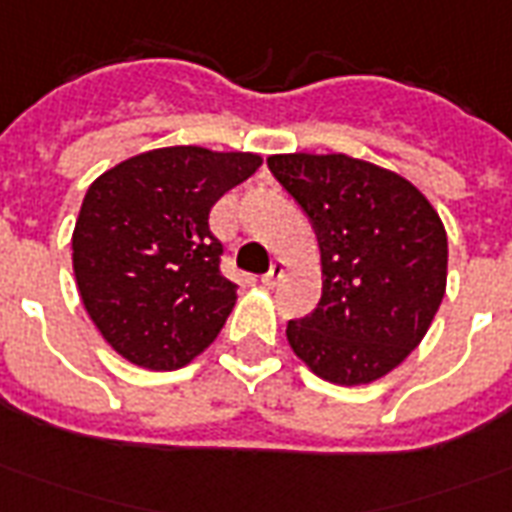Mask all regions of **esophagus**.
<instances>
[{
    "label": "esophagus",
    "instance_id": "1",
    "mask_svg": "<svg viewBox=\"0 0 512 512\" xmlns=\"http://www.w3.org/2000/svg\"><path fill=\"white\" fill-rule=\"evenodd\" d=\"M283 272H286V264H283V261H275V264L270 267V272L261 278V283H264V286H275V283L283 278Z\"/></svg>",
    "mask_w": 512,
    "mask_h": 512
}]
</instances>
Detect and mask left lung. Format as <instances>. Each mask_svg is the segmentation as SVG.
I'll return each mask as SVG.
<instances>
[{"label":"left lung","instance_id":"obj_1","mask_svg":"<svg viewBox=\"0 0 512 512\" xmlns=\"http://www.w3.org/2000/svg\"><path fill=\"white\" fill-rule=\"evenodd\" d=\"M272 177L311 218L322 300L286 324L294 354L327 382L368 384L423 341L447 286V234L409 179L349 155H272Z\"/></svg>","mask_w":512,"mask_h":512}]
</instances>
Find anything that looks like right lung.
I'll return each instance as SVG.
<instances>
[{"mask_svg": "<svg viewBox=\"0 0 512 512\" xmlns=\"http://www.w3.org/2000/svg\"><path fill=\"white\" fill-rule=\"evenodd\" d=\"M259 166L253 152L163 147L89 185L73 229V272L114 352L149 371H174L218 338L237 283L220 272L210 210Z\"/></svg>", "mask_w": 512, "mask_h": 512, "instance_id": "right-lung-1", "label": "right lung"}]
</instances>
